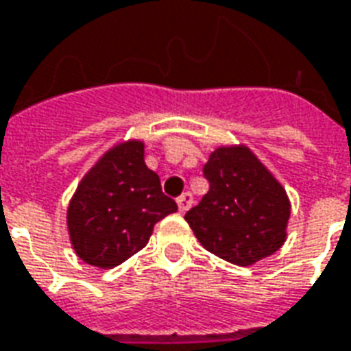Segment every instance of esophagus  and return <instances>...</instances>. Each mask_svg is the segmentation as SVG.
Returning <instances> with one entry per match:
<instances>
[{
  "label": "esophagus",
  "mask_w": 351,
  "mask_h": 351,
  "mask_svg": "<svg viewBox=\"0 0 351 351\" xmlns=\"http://www.w3.org/2000/svg\"><path fill=\"white\" fill-rule=\"evenodd\" d=\"M176 203H178V209H180V213H186V210L192 207L193 203V197L192 193L190 192H184L178 199H176Z\"/></svg>",
  "instance_id": "34e87169"
}]
</instances>
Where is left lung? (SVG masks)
I'll return each mask as SVG.
<instances>
[{"mask_svg": "<svg viewBox=\"0 0 351 351\" xmlns=\"http://www.w3.org/2000/svg\"><path fill=\"white\" fill-rule=\"evenodd\" d=\"M203 176L209 192L184 218L207 251L251 266L285 243L289 197L249 148L215 150Z\"/></svg>", "mask_w": 351, "mask_h": 351, "instance_id": "obj_1", "label": "left lung"}]
</instances>
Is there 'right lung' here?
<instances>
[{
    "label": "right lung",
    "mask_w": 351,
    "mask_h": 351,
    "mask_svg": "<svg viewBox=\"0 0 351 351\" xmlns=\"http://www.w3.org/2000/svg\"><path fill=\"white\" fill-rule=\"evenodd\" d=\"M178 209L144 163V144L131 141L90 169L68 207V230L77 256L114 268L146 247L161 218Z\"/></svg>",
    "instance_id": "right-lung-1"
}]
</instances>
